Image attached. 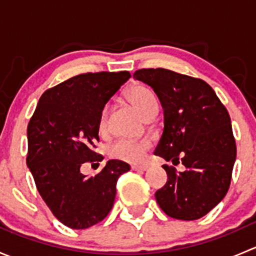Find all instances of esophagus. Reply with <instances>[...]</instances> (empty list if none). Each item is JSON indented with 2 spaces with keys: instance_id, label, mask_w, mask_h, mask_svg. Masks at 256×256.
Listing matches in <instances>:
<instances>
[{
  "instance_id": "1",
  "label": "esophagus",
  "mask_w": 256,
  "mask_h": 256,
  "mask_svg": "<svg viewBox=\"0 0 256 256\" xmlns=\"http://www.w3.org/2000/svg\"><path fill=\"white\" fill-rule=\"evenodd\" d=\"M131 168H132L134 171H146V170L148 168V166H147V164H132Z\"/></svg>"
}]
</instances>
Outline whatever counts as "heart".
Listing matches in <instances>:
<instances>
[{"instance_id": "b5f03b06", "label": "heart", "mask_w": 256, "mask_h": 256, "mask_svg": "<svg viewBox=\"0 0 256 256\" xmlns=\"http://www.w3.org/2000/svg\"><path fill=\"white\" fill-rule=\"evenodd\" d=\"M128 98L134 106L140 112L144 118L152 114L158 112V102L154 92L144 85H134L128 92ZM108 106L102 108L99 118V128H105L106 126ZM151 147V142L147 138H118L109 148V154L112 158L125 162L138 164L144 161L147 151Z\"/></svg>"}]
</instances>
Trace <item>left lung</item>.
Returning <instances> with one entry per match:
<instances>
[{
  "label": "left lung",
  "instance_id": "obj_1",
  "mask_svg": "<svg viewBox=\"0 0 256 256\" xmlns=\"http://www.w3.org/2000/svg\"><path fill=\"white\" fill-rule=\"evenodd\" d=\"M134 78L154 89L164 108V128L154 154L166 184L154 193L168 216L196 220L210 212L229 190L236 157L230 116L204 80L164 68L138 69ZM180 162L186 171L177 172Z\"/></svg>",
  "mask_w": 256,
  "mask_h": 256
}]
</instances>
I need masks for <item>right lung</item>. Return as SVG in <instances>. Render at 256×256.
Listing matches in <instances>:
<instances>
[{
  "label": "right lung",
  "instance_id": "1",
  "mask_svg": "<svg viewBox=\"0 0 256 256\" xmlns=\"http://www.w3.org/2000/svg\"><path fill=\"white\" fill-rule=\"evenodd\" d=\"M131 76L128 72H98L73 76L46 90L27 128V166L40 197L53 216L72 229H86L109 214L118 177L130 171L110 160L92 177L80 172L86 162H99L102 108Z\"/></svg>",
  "mask_w": 256,
  "mask_h": 256
}]
</instances>
